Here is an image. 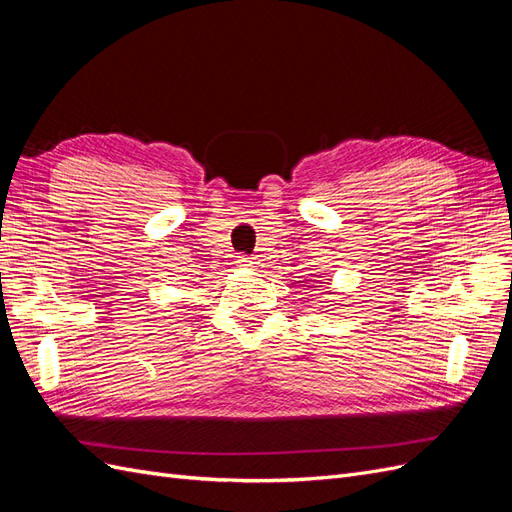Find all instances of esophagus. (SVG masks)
<instances>
[{
  "mask_svg": "<svg viewBox=\"0 0 512 512\" xmlns=\"http://www.w3.org/2000/svg\"><path fill=\"white\" fill-rule=\"evenodd\" d=\"M237 262H239V267H254L256 262H254V258H250V256H237Z\"/></svg>",
  "mask_w": 512,
  "mask_h": 512,
  "instance_id": "34e87169",
  "label": "esophagus"
}]
</instances>
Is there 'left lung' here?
<instances>
[{
    "mask_svg": "<svg viewBox=\"0 0 512 512\" xmlns=\"http://www.w3.org/2000/svg\"><path fill=\"white\" fill-rule=\"evenodd\" d=\"M314 288H320V286H314ZM316 292H318V290H316Z\"/></svg>",
    "mask_w": 512,
    "mask_h": 512,
    "instance_id": "left-lung-1",
    "label": "left lung"
}]
</instances>
